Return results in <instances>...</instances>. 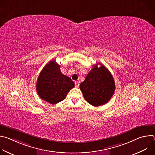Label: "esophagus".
I'll return each mask as SVG.
<instances>
[{"mask_svg":"<svg viewBox=\"0 0 155 155\" xmlns=\"http://www.w3.org/2000/svg\"><path fill=\"white\" fill-rule=\"evenodd\" d=\"M79 85H80L79 82H78V81H75V87H79Z\"/></svg>","mask_w":155,"mask_h":155,"instance_id":"1","label":"esophagus"}]
</instances>
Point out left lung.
Segmentation results:
<instances>
[{
  "label": "left lung",
  "instance_id": "left-lung-1",
  "mask_svg": "<svg viewBox=\"0 0 155 155\" xmlns=\"http://www.w3.org/2000/svg\"><path fill=\"white\" fill-rule=\"evenodd\" d=\"M80 89L88 103L98 107L111 99L115 90V84L110 72L104 65L98 68L97 64L81 83Z\"/></svg>",
  "mask_w": 155,
  "mask_h": 155
}]
</instances>
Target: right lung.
Here are the masks:
<instances>
[{"instance_id": "add662e5", "label": "right lung", "mask_w": 155, "mask_h": 155, "mask_svg": "<svg viewBox=\"0 0 155 155\" xmlns=\"http://www.w3.org/2000/svg\"><path fill=\"white\" fill-rule=\"evenodd\" d=\"M74 86L70 77L62 74L60 65L51 60L41 70L37 81L36 90L41 99L56 104L65 99Z\"/></svg>"}]
</instances>
